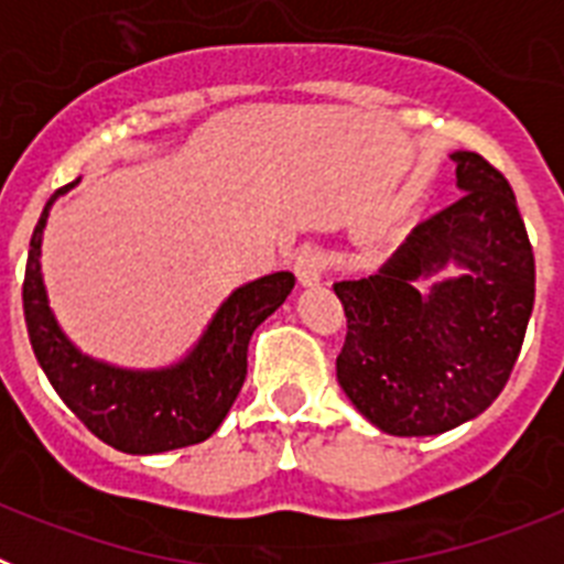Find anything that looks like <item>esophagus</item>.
I'll use <instances>...</instances> for the list:
<instances>
[{"label":"esophagus","mask_w":564,"mask_h":564,"mask_svg":"<svg viewBox=\"0 0 564 564\" xmlns=\"http://www.w3.org/2000/svg\"><path fill=\"white\" fill-rule=\"evenodd\" d=\"M293 271L299 276V285L313 288L322 282V273H325V257L316 251V248H305L299 251L296 262H293Z\"/></svg>","instance_id":"34e87169"}]
</instances>
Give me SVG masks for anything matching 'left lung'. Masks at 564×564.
Instances as JSON below:
<instances>
[{
	"instance_id": "obj_1",
	"label": "left lung",
	"mask_w": 564,
	"mask_h": 564,
	"mask_svg": "<svg viewBox=\"0 0 564 564\" xmlns=\"http://www.w3.org/2000/svg\"><path fill=\"white\" fill-rule=\"evenodd\" d=\"M449 158L460 200L421 223L381 271L333 288L347 316L338 383L395 437L441 435L486 412L534 311V251L514 192L477 152Z\"/></svg>"
}]
</instances>
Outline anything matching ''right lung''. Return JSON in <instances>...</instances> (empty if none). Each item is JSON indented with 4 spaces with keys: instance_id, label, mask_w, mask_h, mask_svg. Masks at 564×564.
<instances>
[{
    "instance_id": "right-lung-1",
    "label": "right lung",
    "mask_w": 564,
    "mask_h": 564,
    "mask_svg": "<svg viewBox=\"0 0 564 564\" xmlns=\"http://www.w3.org/2000/svg\"><path fill=\"white\" fill-rule=\"evenodd\" d=\"M78 186L58 188L30 239L24 268V322L53 390L96 437L127 455H161L203 443L226 421L248 372V341L291 296L296 276L276 271L223 299L200 338L166 367H121L89 356L58 325L42 273V239L53 203Z\"/></svg>"
}]
</instances>
